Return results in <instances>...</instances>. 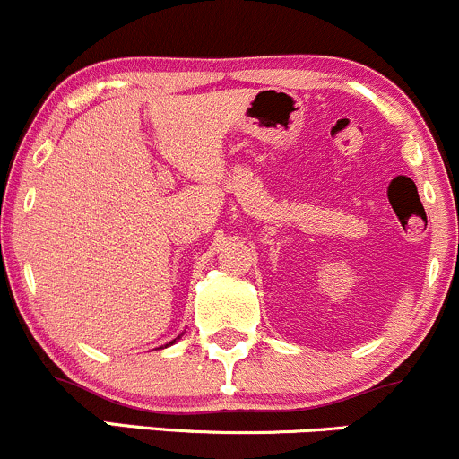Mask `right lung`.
Returning a JSON list of instances; mask_svg holds the SVG:
<instances>
[{"mask_svg": "<svg viewBox=\"0 0 459 459\" xmlns=\"http://www.w3.org/2000/svg\"><path fill=\"white\" fill-rule=\"evenodd\" d=\"M182 334H185V332H182ZM182 334H180V336H176V339H173V341H169V343H167L165 347H169V345H173V343H176V341H180V339H182ZM158 350H162V347H158Z\"/></svg>", "mask_w": 459, "mask_h": 459, "instance_id": "add662e5", "label": "right lung"}]
</instances>
